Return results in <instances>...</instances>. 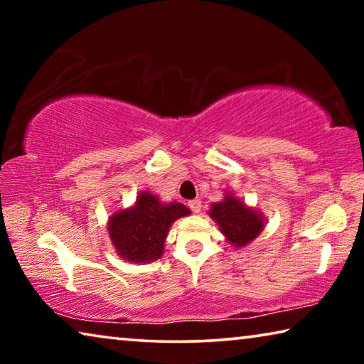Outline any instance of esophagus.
<instances>
[{"instance_id": "34e87169", "label": "esophagus", "mask_w": 364, "mask_h": 364, "mask_svg": "<svg viewBox=\"0 0 364 364\" xmlns=\"http://www.w3.org/2000/svg\"><path fill=\"white\" fill-rule=\"evenodd\" d=\"M188 207H189L191 210H193L194 213H199V212H200V207H202V202H200L199 199H193V200L188 202Z\"/></svg>"}]
</instances>
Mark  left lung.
Masks as SVG:
<instances>
[{
  "mask_svg": "<svg viewBox=\"0 0 364 364\" xmlns=\"http://www.w3.org/2000/svg\"><path fill=\"white\" fill-rule=\"evenodd\" d=\"M208 215L234 247H245L264 228L263 215L230 193L225 194L221 202H213Z\"/></svg>",
  "mask_w": 364,
  "mask_h": 364,
  "instance_id": "left-lung-1",
  "label": "left lung"
}]
</instances>
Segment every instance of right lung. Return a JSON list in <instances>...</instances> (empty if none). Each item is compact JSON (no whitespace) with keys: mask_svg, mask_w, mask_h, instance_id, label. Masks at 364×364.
Returning <instances> with one entry per match:
<instances>
[{"mask_svg":"<svg viewBox=\"0 0 364 364\" xmlns=\"http://www.w3.org/2000/svg\"><path fill=\"white\" fill-rule=\"evenodd\" d=\"M189 213L186 205L178 202L162 204L157 196L143 191L133 207L110 215L107 231L123 260L151 263L162 257L171 223Z\"/></svg>","mask_w":364,"mask_h":364,"instance_id":"right-lung-1","label":"right lung"}]
</instances>
